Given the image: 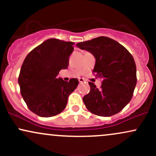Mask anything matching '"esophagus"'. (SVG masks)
<instances>
[{"label": "esophagus", "mask_w": 156, "mask_h": 156, "mask_svg": "<svg viewBox=\"0 0 156 156\" xmlns=\"http://www.w3.org/2000/svg\"><path fill=\"white\" fill-rule=\"evenodd\" d=\"M78 80H79V83H83V81H84L83 78H79V79H78Z\"/></svg>", "instance_id": "obj_1"}]
</instances>
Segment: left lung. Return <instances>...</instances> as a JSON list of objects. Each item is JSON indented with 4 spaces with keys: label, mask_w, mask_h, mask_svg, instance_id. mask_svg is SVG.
I'll use <instances>...</instances> for the list:
<instances>
[{
    "label": "left lung",
    "mask_w": 156,
    "mask_h": 156,
    "mask_svg": "<svg viewBox=\"0 0 156 156\" xmlns=\"http://www.w3.org/2000/svg\"><path fill=\"white\" fill-rule=\"evenodd\" d=\"M95 58L93 72L103 79L101 89L89 82L90 92L83 98L92 114L110 117L121 112L133 97L136 85V67L129 51L117 41L106 37L77 43Z\"/></svg>",
    "instance_id": "1"
}]
</instances>
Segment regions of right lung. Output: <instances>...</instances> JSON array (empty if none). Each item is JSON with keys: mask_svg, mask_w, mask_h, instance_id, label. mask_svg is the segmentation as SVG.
I'll use <instances>...</instances> for the list:
<instances>
[{"mask_svg": "<svg viewBox=\"0 0 156 156\" xmlns=\"http://www.w3.org/2000/svg\"><path fill=\"white\" fill-rule=\"evenodd\" d=\"M73 42L49 39L27 55L21 67L18 83L28 108L37 115L50 117L63 112L68 97L78 85L58 78L61 69L68 67Z\"/></svg>", "mask_w": 156, "mask_h": 156, "instance_id": "right-lung-1", "label": "right lung"}]
</instances>
